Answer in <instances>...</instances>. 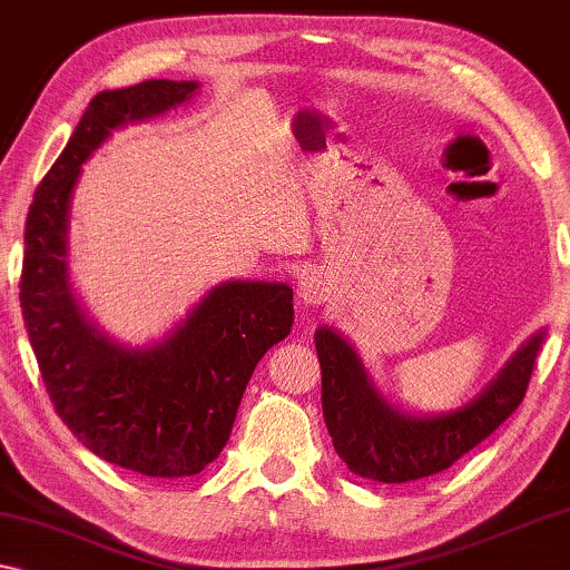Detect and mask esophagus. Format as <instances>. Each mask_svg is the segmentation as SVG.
Masks as SVG:
<instances>
[{"mask_svg": "<svg viewBox=\"0 0 570 570\" xmlns=\"http://www.w3.org/2000/svg\"><path fill=\"white\" fill-rule=\"evenodd\" d=\"M298 298L306 303V306H322V303L330 298V283L322 272H311L298 283Z\"/></svg>", "mask_w": 570, "mask_h": 570, "instance_id": "esophagus-1", "label": "esophagus"}]
</instances>
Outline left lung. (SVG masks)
<instances>
[{
	"label": "left lung",
	"instance_id": "left-lung-1",
	"mask_svg": "<svg viewBox=\"0 0 570 570\" xmlns=\"http://www.w3.org/2000/svg\"><path fill=\"white\" fill-rule=\"evenodd\" d=\"M544 334L542 326L521 342L462 407L415 415L379 392L357 350L340 332L318 326L314 342L322 363V410L334 451L350 472L379 482H410L449 470L517 412Z\"/></svg>",
	"mask_w": 570,
	"mask_h": 570
}]
</instances>
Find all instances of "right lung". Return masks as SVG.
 Returning <instances> with one entry per match:
<instances>
[{
    "mask_svg": "<svg viewBox=\"0 0 570 570\" xmlns=\"http://www.w3.org/2000/svg\"><path fill=\"white\" fill-rule=\"evenodd\" d=\"M197 92L194 80L98 92L26 223L20 306L46 392L85 449L145 478H189L220 456L256 363L293 326L291 285L225 279L168 334L131 347L92 322L69 283V215L85 163L114 131Z\"/></svg>",
    "mask_w": 570,
    "mask_h": 570,
    "instance_id": "1",
    "label": "right lung"
}]
</instances>
